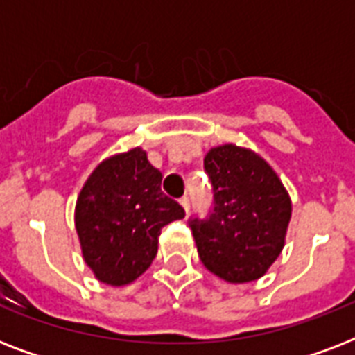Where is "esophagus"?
Segmentation results:
<instances>
[{"instance_id":"obj_1","label":"esophagus","mask_w":355,"mask_h":355,"mask_svg":"<svg viewBox=\"0 0 355 355\" xmlns=\"http://www.w3.org/2000/svg\"><path fill=\"white\" fill-rule=\"evenodd\" d=\"M178 202H180V206H182V208H184V211H186V214H188V211H189V199H188V197H186V195H184L182 199L178 200Z\"/></svg>"}]
</instances>
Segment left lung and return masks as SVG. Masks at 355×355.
Here are the masks:
<instances>
[{"label": "left lung", "mask_w": 355, "mask_h": 355, "mask_svg": "<svg viewBox=\"0 0 355 355\" xmlns=\"http://www.w3.org/2000/svg\"><path fill=\"white\" fill-rule=\"evenodd\" d=\"M205 167L216 206L205 221H189L200 261L228 284L258 280L286 245L291 197L275 169L247 147H211Z\"/></svg>", "instance_id": "obj_1"}]
</instances>
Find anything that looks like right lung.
Wrapping results in <instances>:
<instances>
[{
    "label": "right lung",
    "mask_w": 355,
    "mask_h": 355,
    "mask_svg": "<svg viewBox=\"0 0 355 355\" xmlns=\"http://www.w3.org/2000/svg\"><path fill=\"white\" fill-rule=\"evenodd\" d=\"M184 208L162 191V173L134 147L105 158L75 202L80 252L97 280L132 284L149 269L162 228L184 219Z\"/></svg>",
    "instance_id": "1"
}]
</instances>
